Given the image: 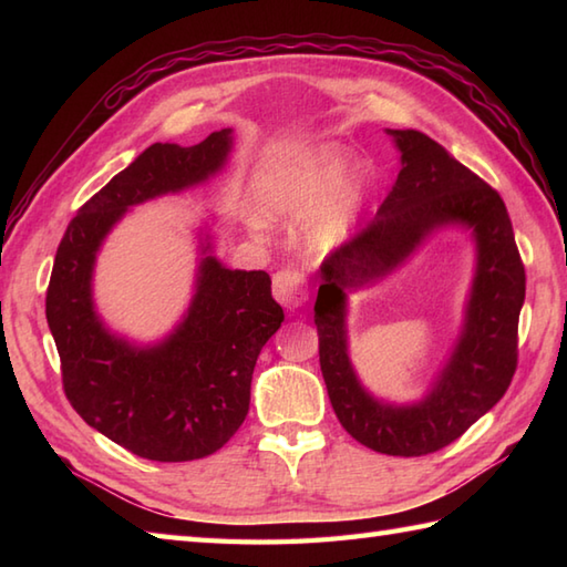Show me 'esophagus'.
<instances>
[{"label":"esophagus","mask_w":567,"mask_h":567,"mask_svg":"<svg viewBox=\"0 0 567 567\" xmlns=\"http://www.w3.org/2000/svg\"><path fill=\"white\" fill-rule=\"evenodd\" d=\"M272 295L277 302L287 309H297L305 302L302 292V277L292 270H280L272 275Z\"/></svg>","instance_id":"obj_1"}]
</instances>
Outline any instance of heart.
<instances>
[{"label":"heart","mask_w":567,"mask_h":567,"mask_svg":"<svg viewBox=\"0 0 567 567\" xmlns=\"http://www.w3.org/2000/svg\"><path fill=\"white\" fill-rule=\"evenodd\" d=\"M348 163L351 158L343 148L323 146L311 158L275 171L262 192V216L268 221H302L315 213L307 226V244L317 252H329L343 246L346 238L351 236L358 204L368 189V175L360 171L339 197H333L327 205L322 202L348 171Z\"/></svg>","instance_id":"1"}]
</instances>
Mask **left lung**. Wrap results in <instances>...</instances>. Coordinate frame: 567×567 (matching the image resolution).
I'll return each instance as SVG.
<instances>
[{"label":"left lung","mask_w":567,"mask_h":567,"mask_svg":"<svg viewBox=\"0 0 567 567\" xmlns=\"http://www.w3.org/2000/svg\"><path fill=\"white\" fill-rule=\"evenodd\" d=\"M402 171L378 216L319 268L315 323L319 363L341 426L384 455H426L453 443L507 392L526 295L524 265L502 197L414 128H388ZM443 227H465L476 246L474 282L450 358L421 401H380L347 351V295L374 286Z\"/></svg>","instance_id":"1"}]
</instances>
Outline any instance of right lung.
<instances>
[{
    "mask_svg": "<svg viewBox=\"0 0 567 567\" xmlns=\"http://www.w3.org/2000/svg\"><path fill=\"white\" fill-rule=\"evenodd\" d=\"M231 148L234 128L187 148L153 143L84 204L55 252L45 319L68 400L92 429L148 461H197L234 436L248 414L260 348L285 315L268 272L231 270L214 256L209 224L197 231L189 307L161 341L136 343L106 327L94 305V265L131 209L209 183Z\"/></svg>",
    "mask_w": 567,
    "mask_h": 567,
    "instance_id": "add662e5",
    "label": "right lung"
}]
</instances>
